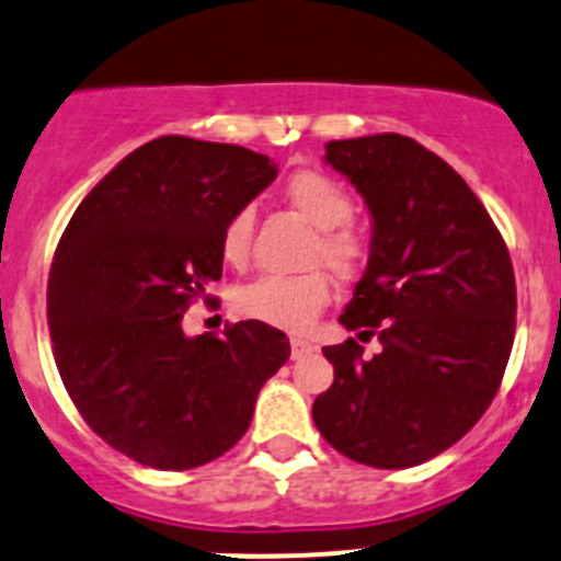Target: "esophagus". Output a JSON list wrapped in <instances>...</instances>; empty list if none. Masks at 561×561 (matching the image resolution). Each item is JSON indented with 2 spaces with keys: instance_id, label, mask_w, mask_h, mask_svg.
Returning a JSON list of instances; mask_svg holds the SVG:
<instances>
[{
  "instance_id": "esophagus-1",
  "label": "esophagus",
  "mask_w": 561,
  "mask_h": 561,
  "mask_svg": "<svg viewBox=\"0 0 561 561\" xmlns=\"http://www.w3.org/2000/svg\"><path fill=\"white\" fill-rule=\"evenodd\" d=\"M289 344H291V358H300V356H306V353L314 351V344L302 336H291Z\"/></svg>"
}]
</instances>
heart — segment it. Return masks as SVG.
Returning <instances> with one entry per match:
<instances>
[{"label":"heart","mask_w":561,"mask_h":561,"mask_svg":"<svg viewBox=\"0 0 561 561\" xmlns=\"http://www.w3.org/2000/svg\"><path fill=\"white\" fill-rule=\"evenodd\" d=\"M284 197L306 222L320 233L311 244L308 261L331 266L336 275L351 277L364 261V241L347 222L356 214L351 192L331 174L320 169H297L286 178ZM255 214L253 208H239L222 228V255L228 264H244L253 244ZM331 300V277L322 270L302 275H261L253 284L236 291V311L250 320L275 328H306Z\"/></svg>","instance_id":"b5f03b06"}]
</instances>
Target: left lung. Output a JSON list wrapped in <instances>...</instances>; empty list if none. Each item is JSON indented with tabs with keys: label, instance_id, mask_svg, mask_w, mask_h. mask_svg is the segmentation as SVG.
<instances>
[{
	"label": "left lung",
	"instance_id": "obj_1",
	"mask_svg": "<svg viewBox=\"0 0 561 561\" xmlns=\"http://www.w3.org/2000/svg\"><path fill=\"white\" fill-rule=\"evenodd\" d=\"M373 214L369 261L339 317L358 339L322 347L333 383L314 400L328 445L358 465L434 459L490 409L512 342L517 289L506 241L454 167L409 136L325 144Z\"/></svg>",
	"mask_w": 561,
	"mask_h": 561
}]
</instances>
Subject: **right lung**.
<instances>
[{
  "mask_svg": "<svg viewBox=\"0 0 561 561\" xmlns=\"http://www.w3.org/2000/svg\"><path fill=\"white\" fill-rule=\"evenodd\" d=\"M275 174L236 144L161 136L116 163L60 236L46 289L55 364L91 431L138 465L192 470L233 448L289 358L286 333L259 320L183 333L222 277L225 222Z\"/></svg>",
  "mask_w": 561,
  "mask_h": 561,
  "instance_id": "1",
  "label": "right lung"
}]
</instances>
